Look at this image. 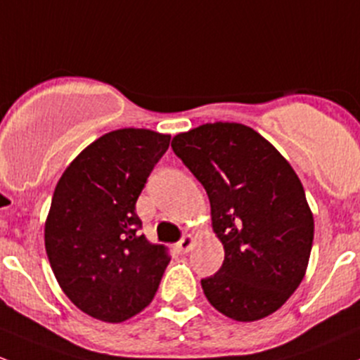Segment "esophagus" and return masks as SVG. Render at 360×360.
I'll return each mask as SVG.
<instances>
[{
    "label": "esophagus",
    "instance_id": "obj_1",
    "mask_svg": "<svg viewBox=\"0 0 360 360\" xmlns=\"http://www.w3.org/2000/svg\"><path fill=\"white\" fill-rule=\"evenodd\" d=\"M193 241H195V238H193L191 234H186V236H183L179 241H177V243H176V250H177V252H179V253L190 252V248L193 247Z\"/></svg>",
    "mask_w": 360,
    "mask_h": 360
}]
</instances>
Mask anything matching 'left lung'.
I'll return each instance as SVG.
<instances>
[{"instance_id": "8db88e82", "label": "left lung", "mask_w": 360, "mask_h": 360, "mask_svg": "<svg viewBox=\"0 0 360 360\" xmlns=\"http://www.w3.org/2000/svg\"><path fill=\"white\" fill-rule=\"evenodd\" d=\"M172 150L202 183L224 262L202 279L207 300L241 323L276 312L307 271L314 217L300 179L266 138L236 122L174 136Z\"/></svg>"}]
</instances>
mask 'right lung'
I'll return each instance as SVG.
<instances>
[{"instance_id":"right-lung-1","label":"right lung","mask_w":360,"mask_h":360,"mask_svg":"<svg viewBox=\"0 0 360 360\" xmlns=\"http://www.w3.org/2000/svg\"><path fill=\"white\" fill-rule=\"evenodd\" d=\"M170 136L117 129L84 148L60 177L44 224L53 274L72 304L122 323L153 300L170 262L164 245L139 234L136 202Z\"/></svg>"}]
</instances>
